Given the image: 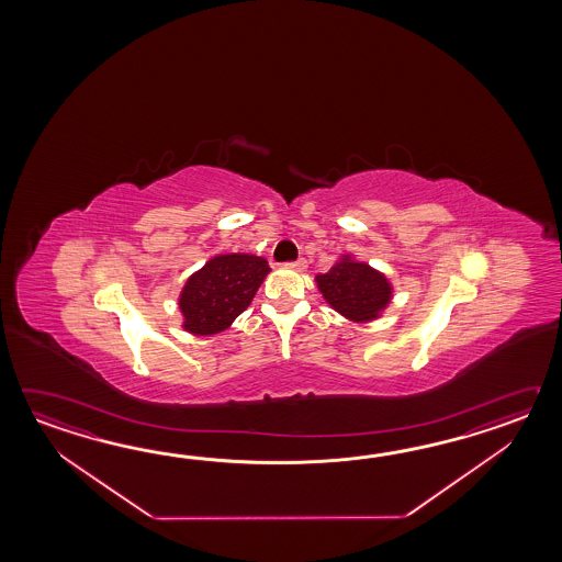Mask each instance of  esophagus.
I'll return each mask as SVG.
<instances>
[{
    "label": "esophagus",
    "instance_id": "34e87169",
    "mask_svg": "<svg viewBox=\"0 0 562 562\" xmlns=\"http://www.w3.org/2000/svg\"><path fill=\"white\" fill-rule=\"evenodd\" d=\"M289 269H295V271H305L307 269V261L305 259H297V261H293V263H286Z\"/></svg>",
    "mask_w": 562,
    "mask_h": 562
}]
</instances>
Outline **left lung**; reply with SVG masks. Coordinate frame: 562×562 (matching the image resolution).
Wrapping results in <instances>:
<instances>
[{
	"instance_id": "8db88e82",
	"label": "left lung",
	"mask_w": 562,
	"mask_h": 562,
	"mask_svg": "<svg viewBox=\"0 0 562 562\" xmlns=\"http://www.w3.org/2000/svg\"><path fill=\"white\" fill-rule=\"evenodd\" d=\"M315 281L323 299L351 322L378 319L392 299V283L387 277L349 255H344Z\"/></svg>"
}]
</instances>
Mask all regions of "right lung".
<instances>
[{
  "mask_svg": "<svg viewBox=\"0 0 562 562\" xmlns=\"http://www.w3.org/2000/svg\"><path fill=\"white\" fill-rule=\"evenodd\" d=\"M269 271V263L257 255H216L180 291L182 327L192 335L225 331L251 305Z\"/></svg>",
  "mask_w": 562,
  "mask_h": 562,
  "instance_id": "1",
  "label": "right lung"
}]
</instances>
